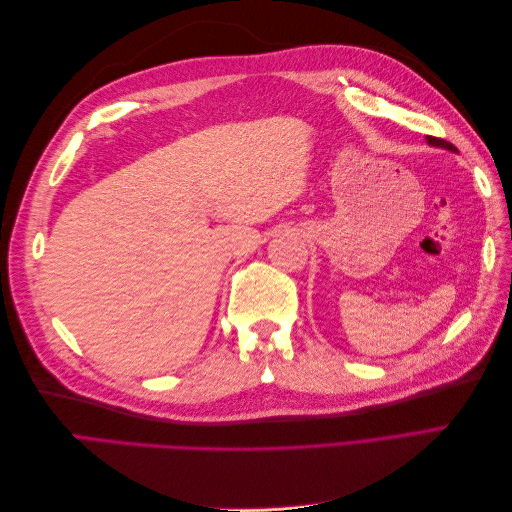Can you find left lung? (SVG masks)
<instances>
[{"label": "left lung", "mask_w": 512, "mask_h": 512, "mask_svg": "<svg viewBox=\"0 0 512 512\" xmlns=\"http://www.w3.org/2000/svg\"><path fill=\"white\" fill-rule=\"evenodd\" d=\"M427 143L431 145V147H442V149H448V151H457L451 143H446L444 138H436V136H427Z\"/></svg>", "instance_id": "left-lung-1"}]
</instances>
